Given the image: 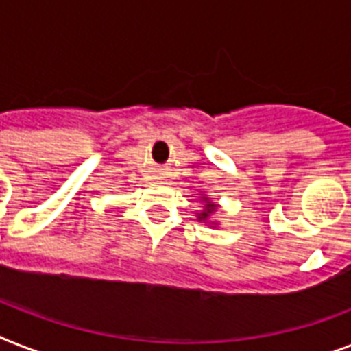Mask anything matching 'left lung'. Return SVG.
Segmentation results:
<instances>
[{
  "instance_id": "left-lung-1",
  "label": "left lung",
  "mask_w": 351,
  "mask_h": 351,
  "mask_svg": "<svg viewBox=\"0 0 351 351\" xmlns=\"http://www.w3.org/2000/svg\"><path fill=\"white\" fill-rule=\"evenodd\" d=\"M211 211H213V204H208V211H204L202 217H200V219H206V217H208V215L211 213Z\"/></svg>"
}]
</instances>
